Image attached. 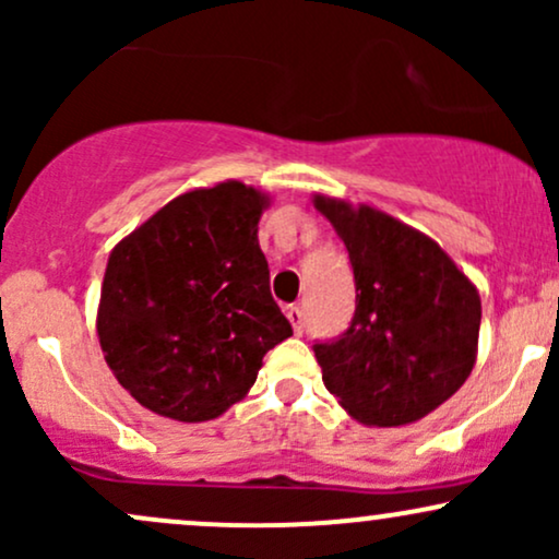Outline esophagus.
I'll return each mask as SVG.
<instances>
[{
    "label": "esophagus",
    "instance_id": "1",
    "mask_svg": "<svg viewBox=\"0 0 559 559\" xmlns=\"http://www.w3.org/2000/svg\"><path fill=\"white\" fill-rule=\"evenodd\" d=\"M286 318H288V323H292L294 333L301 336V331H305V312H301L297 305H292V307H286Z\"/></svg>",
    "mask_w": 559,
    "mask_h": 559
}]
</instances>
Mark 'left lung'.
<instances>
[{"label": "left lung", "instance_id": "left-lung-1", "mask_svg": "<svg viewBox=\"0 0 559 559\" xmlns=\"http://www.w3.org/2000/svg\"><path fill=\"white\" fill-rule=\"evenodd\" d=\"M355 271L357 307L316 344L325 389L362 426H409L444 404L478 355L480 297L431 236L370 204L316 194Z\"/></svg>", "mask_w": 559, "mask_h": 559}]
</instances>
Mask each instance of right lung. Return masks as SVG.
Listing matches in <instances>:
<instances>
[{
  "instance_id": "add662e5",
  "label": "right lung",
  "mask_w": 559,
  "mask_h": 559,
  "mask_svg": "<svg viewBox=\"0 0 559 559\" xmlns=\"http://www.w3.org/2000/svg\"><path fill=\"white\" fill-rule=\"evenodd\" d=\"M271 197L241 181L191 189L115 243L96 333L141 407L202 423L241 402L292 336L258 241Z\"/></svg>"
}]
</instances>
